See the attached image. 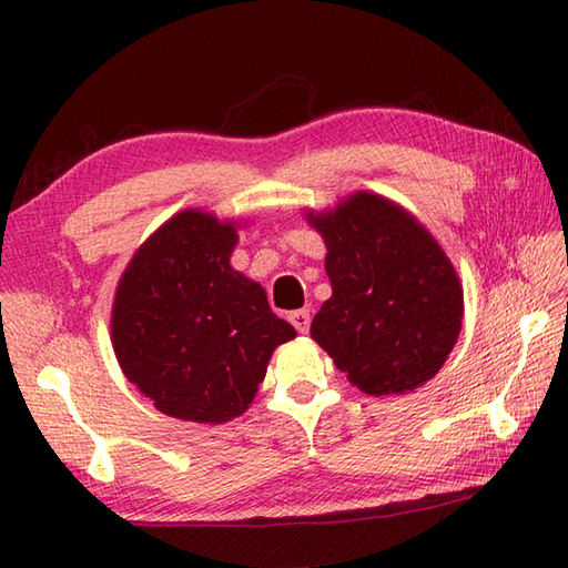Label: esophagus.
<instances>
[{
	"mask_svg": "<svg viewBox=\"0 0 568 568\" xmlns=\"http://www.w3.org/2000/svg\"><path fill=\"white\" fill-rule=\"evenodd\" d=\"M287 320H291V324L300 334H307V329H310V312L307 310H295L287 315Z\"/></svg>",
	"mask_w": 568,
	"mask_h": 568,
	"instance_id": "esophagus-1",
	"label": "esophagus"
}]
</instances>
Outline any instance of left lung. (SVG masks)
<instances>
[{
    "instance_id": "obj_1",
    "label": "left lung",
    "mask_w": 568,
    "mask_h": 568,
    "mask_svg": "<svg viewBox=\"0 0 568 568\" xmlns=\"http://www.w3.org/2000/svg\"><path fill=\"white\" fill-rule=\"evenodd\" d=\"M307 222L327 244L332 283L312 339L368 395H403L437 376L462 332L464 291L434 236L373 192Z\"/></svg>"
}]
</instances>
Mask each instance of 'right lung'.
I'll list each match as a JSON object with an SVG mask.
<instances>
[{
  "mask_svg": "<svg viewBox=\"0 0 568 568\" xmlns=\"http://www.w3.org/2000/svg\"><path fill=\"white\" fill-rule=\"evenodd\" d=\"M236 241V222L178 212L143 241L116 285V361L168 417L222 425L246 413L273 348L295 339L263 287L229 263Z\"/></svg>",
  "mask_w": 568,
  "mask_h": 568,
  "instance_id": "obj_1",
  "label": "right lung"
}]
</instances>
